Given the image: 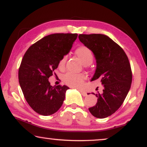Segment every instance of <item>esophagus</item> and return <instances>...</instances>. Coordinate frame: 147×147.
Segmentation results:
<instances>
[{
	"label": "esophagus",
	"mask_w": 147,
	"mask_h": 147,
	"mask_svg": "<svg viewBox=\"0 0 147 147\" xmlns=\"http://www.w3.org/2000/svg\"><path fill=\"white\" fill-rule=\"evenodd\" d=\"M79 91H80V92H81L82 95V96H87V94H86L85 92L82 91V90H79Z\"/></svg>",
	"instance_id": "obj_1"
}]
</instances>
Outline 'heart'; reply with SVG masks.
I'll use <instances>...</instances> for the list:
<instances>
[{
    "label": "heart",
    "instance_id": "obj_1",
    "mask_svg": "<svg viewBox=\"0 0 147 147\" xmlns=\"http://www.w3.org/2000/svg\"><path fill=\"white\" fill-rule=\"evenodd\" d=\"M75 53L84 65H90L93 61L94 56L92 51L88 47H84V46H81V47L77 48ZM65 60V57L61 58L59 63V68H63L64 67ZM84 79H85V76L83 74L67 73L64 76L63 82L65 84L71 86V87H78L81 85Z\"/></svg>",
    "mask_w": 147,
    "mask_h": 147
}]
</instances>
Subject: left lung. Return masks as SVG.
<instances>
[{"mask_svg":"<svg viewBox=\"0 0 147 147\" xmlns=\"http://www.w3.org/2000/svg\"><path fill=\"white\" fill-rule=\"evenodd\" d=\"M78 37L95 57L96 69L91 81L99 78L104 87L101 94L92 93L97 103L89 111L96 118H106L121 106L129 92L132 78L129 61L124 50L108 36L81 34Z\"/></svg>","mask_w":147,"mask_h":147,"instance_id":"8db88e82","label":"left lung"}]
</instances>
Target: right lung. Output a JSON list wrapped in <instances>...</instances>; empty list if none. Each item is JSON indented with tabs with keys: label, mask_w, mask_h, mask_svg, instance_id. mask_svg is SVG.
I'll return each mask as SVG.
<instances>
[{
	"label": "right lung",
	"mask_w": 147,
	"mask_h": 147,
	"mask_svg": "<svg viewBox=\"0 0 147 147\" xmlns=\"http://www.w3.org/2000/svg\"><path fill=\"white\" fill-rule=\"evenodd\" d=\"M77 37L76 33L45 36L32 45L23 56L19 69L20 86L29 105L41 115H51L63 104L69 88L52 86L49 78L61 58L69 53Z\"/></svg>",
	"instance_id": "obj_1"
}]
</instances>
